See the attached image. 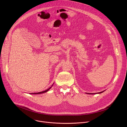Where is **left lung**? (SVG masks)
I'll return each mask as SVG.
<instances>
[{"label": "left lung", "instance_id": "obj_1", "mask_svg": "<svg viewBox=\"0 0 127 127\" xmlns=\"http://www.w3.org/2000/svg\"><path fill=\"white\" fill-rule=\"evenodd\" d=\"M103 92H104V91H103V92H100V93H95V94H90V93H89V94H88V93H86V94H90V95H93V94H101V93H103Z\"/></svg>", "mask_w": 127, "mask_h": 127}]
</instances>
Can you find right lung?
<instances>
[{
    "mask_svg": "<svg viewBox=\"0 0 127 127\" xmlns=\"http://www.w3.org/2000/svg\"><path fill=\"white\" fill-rule=\"evenodd\" d=\"M52 86L51 87H50V88H49L48 89H47V90H45V91H43V92H39V93H31V94H34V95H37V94H43V93H46V92H47L48 91H49V89L52 87Z\"/></svg>",
    "mask_w": 127,
    "mask_h": 127,
    "instance_id": "add662e5",
    "label": "right lung"
}]
</instances>
